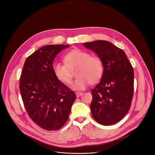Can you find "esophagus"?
Here are the masks:
<instances>
[{
  "label": "esophagus",
  "mask_w": 155,
  "mask_h": 155,
  "mask_svg": "<svg viewBox=\"0 0 155 155\" xmlns=\"http://www.w3.org/2000/svg\"><path fill=\"white\" fill-rule=\"evenodd\" d=\"M75 94H76L77 97H79L80 96H81L83 94V93L81 92H77Z\"/></svg>",
  "instance_id": "34e87169"
}]
</instances>
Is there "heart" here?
<instances>
[{
    "instance_id": "b5f03b06",
    "label": "heart",
    "mask_w": 155,
    "mask_h": 155,
    "mask_svg": "<svg viewBox=\"0 0 155 155\" xmlns=\"http://www.w3.org/2000/svg\"><path fill=\"white\" fill-rule=\"evenodd\" d=\"M64 61L55 62L53 72L58 80L69 84L72 78L71 70L77 68L75 75L77 78L71 86L74 90H83L90 83L97 82L102 75L103 64L101 59L83 50L74 49L70 51L65 54Z\"/></svg>"
}]
</instances>
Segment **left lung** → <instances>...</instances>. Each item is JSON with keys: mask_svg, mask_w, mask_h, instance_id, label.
Returning a JSON list of instances; mask_svg holds the SVG:
<instances>
[{"mask_svg": "<svg viewBox=\"0 0 155 155\" xmlns=\"http://www.w3.org/2000/svg\"><path fill=\"white\" fill-rule=\"evenodd\" d=\"M102 61L104 71L98 84L91 90V114L99 124L109 126L127 114L134 94L133 68L124 51L105 40L86 42Z\"/></svg>", "mask_w": 155, "mask_h": 155, "instance_id": "obj_1", "label": "left lung"}]
</instances>
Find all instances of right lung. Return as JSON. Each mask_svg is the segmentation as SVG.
Segmentation results:
<instances>
[{"label":"right lung","instance_id":"1","mask_svg":"<svg viewBox=\"0 0 155 155\" xmlns=\"http://www.w3.org/2000/svg\"><path fill=\"white\" fill-rule=\"evenodd\" d=\"M69 47L40 48L27 58L21 72L19 89L27 113L45 130H56L64 125L76 99L74 92L57 79L53 69L56 55Z\"/></svg>","mask_w":155,"mask_h":155}]
</instances>
